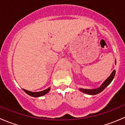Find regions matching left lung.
Masks as SVG:
<instances>
[{"label": "left lung", "mask_w": 125, "mask_h": 125, "mask_svg": "<svg viewBox=\"0 0 125 125\" xmlns=\"http://www.w3.org/2000/svg\"><path fill=\"white\" fill-rule=\"evenodd\" d=\"M115 63H116V61H115ZM115 74V71L114 70L113 71V73H111V74L110 75V76L103 83V84L101 85V86L99 87V88H97V89H82V88H80V91H81L82 92L84 93H86V94H90V95H95V94H97L99 93H101L103 90H104V88H106L108 85H109L111 83L112 81H113V79L114 78Z\"/></svg>", "instance_id": "8db88e82"}]
</instances>
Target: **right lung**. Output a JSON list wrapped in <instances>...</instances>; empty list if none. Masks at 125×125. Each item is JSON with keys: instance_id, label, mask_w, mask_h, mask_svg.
<instances>
[{"instance_id": "right-lung-1", "label": "right lung", "mask_w": 125, "mask_h": 125, "mask_svg": "<svg viewBox=\"0 0 125 125\" xmlns=\"http://www.w3.org/2000/svg\"><path fill=\"white\" fill-rule=\"evenodd\" d=\"M23 90L26 94H28V95H31L32 97H40L42 96V95H45L46 93H48L50 90V88H48V89H45V90L42 91L40 92H31V91H29L26 90V89H23Z\"/></svg>"}]
</instances>
